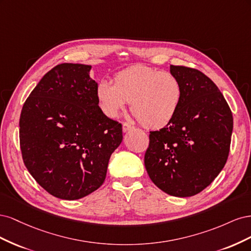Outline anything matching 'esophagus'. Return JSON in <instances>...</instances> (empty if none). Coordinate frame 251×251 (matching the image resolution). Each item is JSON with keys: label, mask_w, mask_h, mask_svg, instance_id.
Returning a JSON list of instances; mask_svg holds the SVG:
<instances>
[{"label": "esophagus", "mask_w": 251, "mask_h": 251, "mask_svg": "<svg viewBox=\"0 0 251 251\" xmlns=\"http://www.w3.org/2000/svg\"><path fill=\"white\" fill-rule=\"evenodd\" d=\"M133 128H134V126H132L131 124L124 123V125H123V131L124 132H128V131L133 130Z\"/></svg>", "instance_id": "obj_1"}]
</instances>
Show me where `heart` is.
Masks as SVG:
<instances>
[{
  "instance_id": "obj_1",
  "label": "heart",
  "mask_w": 251,
  "mask_h": 251,
  "mask_svg": "<svg viewBox=\"0 0 251 251\" xmlns=\"http://www.w3.org/2000/svg\"><path fill=\"white\" fill-rule=\"evenodd\" d=\"M96 94L101 110L109 117H116L131 102L132 114L143 126L159 128L176 115L182 86L170 72L139 65L118 72L114 83L101 80Z\"/></svg>"
}]
</instances>
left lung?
<instances>
[{
  "instance_id": "left-lung-1",
  "label": "left lung",
  "mask_w": 251,
  "mask_h": 251,
  "mask_svg": "<svg viewBox=\"0 0 251 251\" xmlns=\"http://www.w3.org/2000/svg\"><path fill=\"white\" fill-rule=\"evenodd\" d=\"M182 86V100L171 123L150 132L144 165L164 193L191 197L206 188L229 155L232 113L206 75L184 66H171Z\"/></svg>"
}]
</instances>
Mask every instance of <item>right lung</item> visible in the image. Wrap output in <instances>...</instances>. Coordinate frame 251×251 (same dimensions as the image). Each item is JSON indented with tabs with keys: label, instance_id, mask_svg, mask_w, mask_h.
Segmentation results:
<instances>
[{
	"label": "right lung",
	"instance_id": "1",
	"mask_svg": "<svg viewBox=\"0 0 251 251\" xmlns=\"http://www.w3.org/2000/svg\"><path fill=\"white\" fill-rule=\"evenodd\" d=\"M91 66L60 64L44 75L20 117V147L30 175L45 191L76 200L100 188L123 126L100 108Z\"/></svg>",
	"mask_w": 251,
	"mask_h": 251
}]
</instances>
